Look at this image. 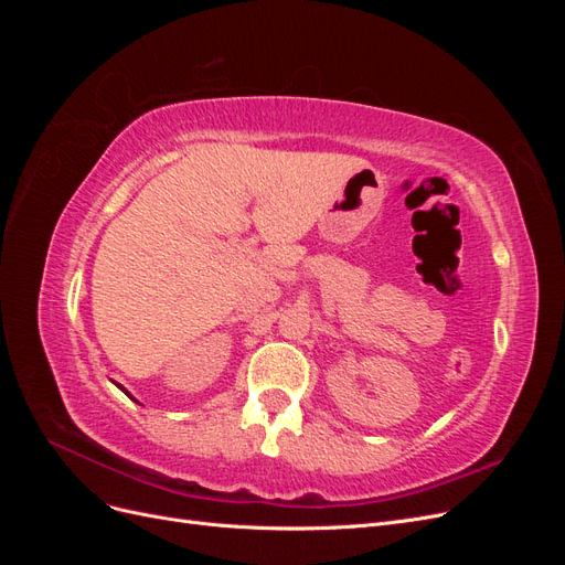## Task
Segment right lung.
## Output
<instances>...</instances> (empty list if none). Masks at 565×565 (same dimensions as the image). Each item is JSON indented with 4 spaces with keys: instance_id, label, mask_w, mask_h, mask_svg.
<instances>
[{
    "instance_id": "1",
    "label": "right lung",
    "mask_w": 565,
    "mask_h": 565,
    "mask_svg": "<svg viewBox=\"0 0 565 565\" xmlns=\"http://www.w3.org/2000/svg\"><path fill=\"white\" fill-rule=\"evenodd\" d=\"M117 386H119V384H117ZM119 388H122V391H125V393H127V396H129V398H131V401H136V398H134V396H131V393H129V391H127V388H125V386H119Z\"/></svg>"
}]
</instances>
